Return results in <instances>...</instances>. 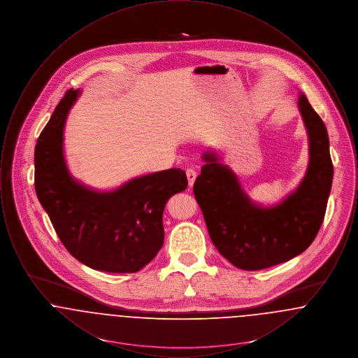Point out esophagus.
Listing matches in <instances>:
<instances>
[{"mask_svg":"<svg viewBox=\"0 0 358 358\" xmlns=\"http://www.w3.org/2000/svg\"><path fill=\"white\" fill-rule=\"evenodd\" d=\"M187 184H189V187H192V185L194 184V180H196V177H197V171H194L193 168H187Z\"/></svg>","mask_w":358,"mask_h":358,"instance_id":"obj_1","label":"esophagus"}]
</instances>
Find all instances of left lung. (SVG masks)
<instances>
[{
    "mask_svg": "<svg viewBox=\"0 0 358 358\" xmlns=\"http://www.w3.org/2000/svg\"><path fill=\"white\" fill-rule=\"evenodd\" d=\"M298 107L308 136V166L298 187L282 203L257 205L238 177L215 153L203 155L204 166L193 192L215 247L235 267L268 268L302 254L317 236L333 182L327 130L303 94Z\"/></svg>",
    "mask_w": 358,
    "mask_h": 358,
    "instance_id": "1",
    "label": "left lung"
}]
</instances>
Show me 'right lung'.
<instances>
[{"instance_id":"obj_1","label":"right lung","mask_w":358,"mask_h":358,"mask_svg":"<svg viewBox=\"0 0 358 358\" xmlns=\"http://www.w3.org/2000/svg\"><path fill=\"white\" fill-rule=\"evenodd\" d=\"M79 95L80 90L66 92L37 139L36 194L71 255L92 270L136 273L161 250L165 204L187 189V174L176 168L157 171L110 192L78 182L66 165L63 133Z\"/></svg>"}]
</instances>
